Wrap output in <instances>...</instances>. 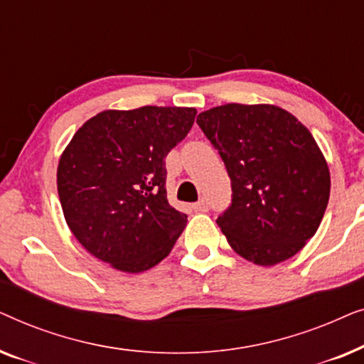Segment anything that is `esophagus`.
<instances>
[{
    "instance_id": "obj_1",
    "label": "esophagus",
    "mask_w": 364,
    "mask_h": 364,
    "mask_svg": "<svg viewBox=\"0 0 364 364\" xmlns=\"http://www.w3.org/2000/svg\"><path fill=\"white\" fill-rule=\"evenodd\" d=\"M192 208L196 212H207L208 210V203H207V200H203V198H202V200L193 203Z\"/></svg>"
}]
</instances>
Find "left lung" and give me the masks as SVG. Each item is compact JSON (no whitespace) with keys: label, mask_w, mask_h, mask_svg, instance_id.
I'll return each mask as SVG.
<instances>
[{"label":"left lung","mask_w":364,"mask_h":364,"mask_svg":"<svg viewBox=\"0 0 364 364\" xmlns=\"http://www.w3.org/2000/svg\"><path fill=\"white\" fill-rule=\"evenodd\" d=\"M232 181L217 218L228 245L248 262H285L315 235L330 198V171L311 132L272 104H225L197 116Z\"/></svg>","instance_id":"obj_1"}]
</instances>
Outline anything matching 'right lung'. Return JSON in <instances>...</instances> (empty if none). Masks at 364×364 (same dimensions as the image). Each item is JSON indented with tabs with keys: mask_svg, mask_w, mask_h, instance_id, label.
Here are the masks:
<instances>
[{
	"mask_svg": "<svg viewBox=\"0 0 364 364\" xmlns=\"http://www.w3.org/2000/svg\"><path fill=\"white\" fill-rule=\"evenodd\" d=\"M193 107L102 111L64 149L58 193L68 227L99 260L127 273L156 267L187 223L167 200L166 157L192 129Z\"/></svg>",
	"mask_w": 364,
	"mask_h": 364,
	"instance_id": "right-lung-1",
	"label": "right lung"
}]
</instances>
